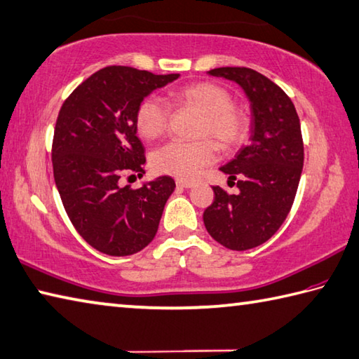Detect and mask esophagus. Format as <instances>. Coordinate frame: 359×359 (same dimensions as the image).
<instances>
[{"label": "esophagus", "mask_w": 359, "mask_h": 359, "mask_svg": "<svg viewBox=\"0 0 359 359\" xmlns=\"http://www.w3.org/2000/svg\"><path fill=\"white\" fill-rule=\"evenodd\" d=\"M177 186H178V187L189 189V187L194 186V182H192V181H187V180H178V181H177Z\"/></svg>", "instance_id": "esophagus-1"}]
</instances>
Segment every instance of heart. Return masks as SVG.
Masks as SVG:
<instances>
[{
  "instance_id": "b5f03b06",
  "label": "heart",
  "mask_w": 359,
  "mask_h": 359,
  "mask_svg": "<svg viewBox=\"0 0 359 359\" xmlns=\"http://www.w3.org/2000/svg\"><path fill=\"white\" fill-rule=\"evenodd\" d=\"M172 103L182 109L200 114L195 130L197 137L215 140L223 151H231L243 144L250 131V118L243 107L233 103L225 86L212 81L191 83L168 93ZM134 123L139 136L147 140L161 137L170 123V109L156 97H145L136 107ZM215 159V147L208 139L195 142H168L151 154L154 172L180 180H192L203 167Z\"/></svg>"
}]
</instances>
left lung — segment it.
<instances>
[{"mask_svg":"<svg viewBox=\"0 0 359 359\" xmlns=\"http://www.w3.org/2000/svg\"><path fill=\"white\" fill-rule=\"evenodd\" d=\"M209 74L239 84L252 106V136L220 167L238 194L214 186L203 214L212 239L229 250H250L278 231L292 208L303 168V139L295 106L281 87L247 67H220Z\"/></svg>","mask_w":359,"mask_h":359,"instance_id":"left-lung-1","label":"left lung"}]
</instances>
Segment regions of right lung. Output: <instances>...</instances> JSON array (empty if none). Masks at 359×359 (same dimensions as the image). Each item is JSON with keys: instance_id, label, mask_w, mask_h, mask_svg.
<instances>
[{"instance_id": "obj_1", "label": "right lung", "mask_w": 359, "mask_h": 359, "mask_svg": "<svg viewBox=\"0 0 359 359\" xmlns=\"http://www.w3.org/2000/svg\"><path fill=\"white\" fill-rule=\"evenodd\" d=\"M178 76L104 67L60 107L51 150L54 181L73 226L101 253L134 255L158 233L175 181L159 177L131 189L121 187L120 178L145 173V150L134 123L137 104Z\"/></svg>"}]
</instances>
